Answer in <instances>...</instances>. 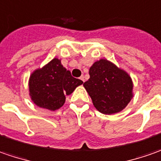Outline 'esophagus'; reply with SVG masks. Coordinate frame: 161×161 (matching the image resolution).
Segmentation results:
<instances>
[{"mask_svg": "<svg viewBox=\"0 0 161 161\" xmlns=\"http://www.w3.org/2000/svg\"><path fill=\"white\" fill-rule=\"evenodd\" d=\"M80 79H81V80H82V81H83V82H85V76H84V75H81Z\"/></svg>", "mask_w": 161, "mask_h": 161, "instance_id": "obj_1", "label": "esophagus"}]
</instances>
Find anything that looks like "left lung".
<instances>
[{
	"label": "left lung",
	"instance_id": "left-lung-1",
	"mask_svg": "<svg viewBox=\"0 0 161 161\" xmlns=\"http://www.w3.org/2000/svg\"><path fill=\"white\" fill-rule=\"evenodd\" d=\"M89 75L84 86L97 110L110 115L126 107L133 97V82L126 72L103 58L93 63Z\"/></svg>",
	"mask_w": 161,
	"mask_h": 161
}]
</instances>
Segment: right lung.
Returning <instances> with one entry per match:
<instances>
[{
  "mask_svg": "<svg viewBox=\"0 0 161 161\" xmlns=\"http://www.w3.org/2000/svg\"><path fill=\"white\" fill-rule=\"evenodd\" d=\"M82 84L83 81L73 77L60 60L55 58L30 75L31 99L41 108L56 110L63 106L65 95H69Z\"/></svg>",
  "mask_w": 161,
  "mask_h": 161,
  "instance_id": "right-lung-1",
  "label": "right lung"
}]
</instances>
